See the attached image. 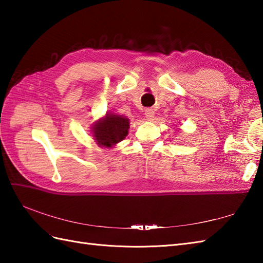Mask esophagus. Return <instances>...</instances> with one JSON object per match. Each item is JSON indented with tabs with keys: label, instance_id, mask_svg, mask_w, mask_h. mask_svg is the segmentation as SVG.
Returning <instances> with one entry per match:
<instances>
[{
	"label": "esophagus",
	"instance_id": "esophagus-1",
	"mask_svg": "<svg viewBox=\"0 0 263 263\" xmlns=\"http://www.w3.org/2000/svg\"><path fill=\"white\" fill-rule=\"evenodd\" d=\"M144 115H146V119L148 121H153L155 119V111L154 109L152 108H147L146 109V113H144Z\"/></svg>",
	"mask_w": 263,
	"mask_h": 263
}]
</instances>
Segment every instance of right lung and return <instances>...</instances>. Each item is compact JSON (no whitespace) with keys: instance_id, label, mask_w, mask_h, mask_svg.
<instances>
[{"instance_id":"obj_1","label":"right lung","mask_w":263,"mask_h":263,"mask_svg":"<svg viewBox=\"0 0 263 263\" xmlns=\"http://www.w3.org/2000/svg\"><path fill=\"white\" fill-rule=\"evenodd\" d=\"M128 128L130 120L126 116L107 111L103 117L92 123L90 135L99 147L110 149L124 140Z\"/></svg>"}]
</instances>
